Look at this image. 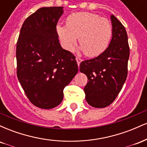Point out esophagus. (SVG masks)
Masks as SVG:
<instances>
[{"instance_id": "obj_1", "label": "esophagus", "mask_w": 147, "mask_h": 147, "mask_svg": "<svg viewBox=\"0 0 147 147\" xmlns=\"http://www.w3.org/2000/svg\"><path fill=\"white\" fill-rule=\"evenodd\" d=\"M76 61H77V65H78V66H79V64H80L81 62L82 61V59L79 58V57H76Z\"/></svg>"}]
</instances>
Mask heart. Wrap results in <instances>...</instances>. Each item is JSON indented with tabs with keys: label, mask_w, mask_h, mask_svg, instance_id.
<instances>
[{
	"label": "heart",
	"mask_w": 147,
	"mask_h": 147,
	"mask_svg": "<svg viewBox=\"0 0 147 147\" xmlns=\"http://www.w3.org/2000/svg\"><path fill=\"white\" fill-rule=\"evenodd\" d=\"M57 32L64 48L72 50L77 37L81 49L88 57L98 56L109 46L113 34L110 21L89 12L72 14L66 25L58 24Z\"/></svg>",
	"instance_id": "1"
}]
</instances>
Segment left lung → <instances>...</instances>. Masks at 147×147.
<instances>
[{"instance_id": "1", "label": "left lung", "mask_w": 147, "mask_h": 147, "mask_svg": "<svg viewBox=\"0 0 147 147\" xmlns=\"http://www.w3.org/2000/svg\"><path fill=\"white\" fill-rule=\"evenodd\" d=\"M112 38L101 55L80 63L79 70L88 77L84 87L86 100L95 108H104L115 99L122 88L128 72L129 46L128 36L121 22L111 16Z\"/></svg>"}]
</instances>
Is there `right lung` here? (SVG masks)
I'll list each match as a JSON object with an SVG mask.
<instances>
[{
  "label": "right lung",
  "mask_w": 147,
  "mask_h": 147,
  "mask_svg": "<svg viewBox=\"0 0 147 147\" xmlns=\"http://www.w3.org/2000/svg\"><path fill=\"white\" fill-rule=\"evenodd\" d=\"M63 7H41L25 19L16 44L17 77L32 104L50 109L78 72L75 57L61 46L56 27Z\"/></svg>",
  "instance_id": "1"
}]
</instances>
